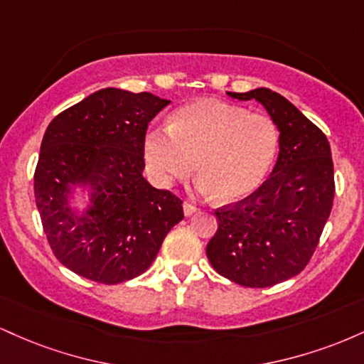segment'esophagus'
<instances>
[{"mask_svg": "<svg viewBox=\"0 0 364 364\" xmlns=\"http://www.w3.org/2000/svg\"><path fill=\"white\" fill-rule=\"evenodd\" d=\"M183 210H185V215H193L198 208H196L191 202H185L183 203Z\"/></svg>", "mask_w": 364, "mask_h": 364, "instance_id": "esophagus-1", "label": "esophagus"}]
</instances>
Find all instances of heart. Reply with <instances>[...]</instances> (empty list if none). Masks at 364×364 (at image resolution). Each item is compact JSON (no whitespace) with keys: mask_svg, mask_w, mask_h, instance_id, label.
<instances>
[{"mask_svg":"<svg viewBox=\"0 0 364 364\" xmlns=\"http://www.w3.org/2000/svg\"><path fill=\"white\" fill-rule=\"evenodd\" d=\"M279 128L269 114L220 101L188 104L169 128L145 136V162L159 186H171L195 171L198 186L223 202L257 191L272 168Z\"/></svg>","mask_w":364,"mask_h":364,"instance_id":"obj_1","label":"heart"}]
</instances>
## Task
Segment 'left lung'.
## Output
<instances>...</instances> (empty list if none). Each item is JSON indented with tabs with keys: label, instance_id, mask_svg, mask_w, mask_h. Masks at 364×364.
I'll return each mask as SVG.
<instances>
[{
	"label": "left lung",
	"instance_id": "1",
	"mask_svg": "<svg viewBox=\"0 0 364 364\" xmlns=\"http://www.w3.org/2000/svg\"><path fill=\"white\" fill-rule=\"evenodd\" d=\"M228 94L265 106L281 132V152L257 191L217 208L207 258L240 286L270 287L301 272L318 246L336 193L332 152L325 133L277 92Z\"/></svg>",
	"mask_w": 364,
	"mask_h": 364
}]
</instances>
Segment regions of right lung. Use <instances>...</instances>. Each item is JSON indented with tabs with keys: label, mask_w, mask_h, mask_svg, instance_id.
<instances>
[{
	"label": "right lung",
	"mask_w": 364,
	"mask_h": 364,
	"mask_svg": "<svg viewBox=\"0 0 364 364\" xmlns=\"http://www.w3.org/2000/svg\"><path fill=\"white\" fill-rule=\"evenodd\" d=\"M169 101L150 92L102 89L49 123L34 173V195L54 257L75 274L119 284L144 274L183 219V200L141 176L147 127ZM89 182L82 218L65 205L69 186Z\"/></svg>",
	"instance_id": "right-lung-1"
}]
</instances>
